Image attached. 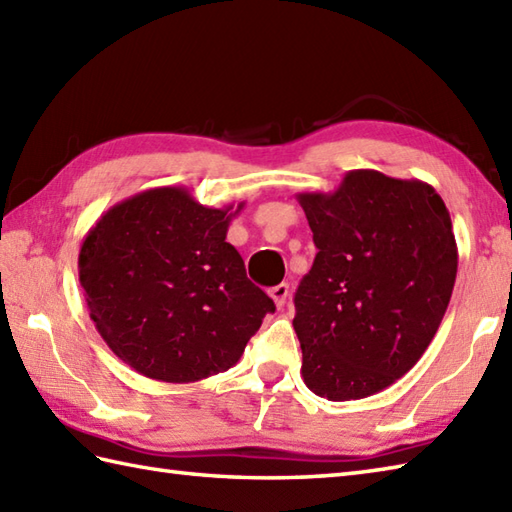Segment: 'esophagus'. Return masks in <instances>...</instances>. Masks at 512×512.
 <instances>
[{
    "mask_svg": "<svg viewBox=\"0 0 512 512\" xmlns=\"http://www.w3.org/2000/svg\"><path fill=\"white\" fill-rule=\"evenodd\" d=\"M270 297H273L275 306L281 310V308L286 306V301H288V297H290V286H288V284H279V286H275V288H270Z\"/></svg>",
    "mask_w": 512,
    "mask_h": 512,
    "instance_id": "34e87169",
    "label": "esophagus"
}]
</instances>
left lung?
<instances>
[{
    "instance_id": "obj_1",
    "label": "left lung",
    "mask_w": 512,
    "mask_h": 512,
    "mask_svg": "<svg viewBox=\"0 0 512 512\" xmlns=\"http://www.w3.org/2000/svg\"><path fill=\"white\" fill-rule=\"evenodd\" d=\"M319 253L295 295L301 376L328 400L394 385L436 336L458 275L449 209L431 184L347 171L299 193Z\"/></svg>"
}]
</instances>
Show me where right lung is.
I'll return each mask as SVG.
<instances>
[{"label":"right lung","mask_w":512,"mask_h":512,"mask_svg":"<svg viewBox=\"0 0 512 512\" xmlns=\"http://www.w3.org/2000/svg\"><path fill=\"white\" fill-rule=\"evenodd\" d=\"M244 202L204 206L187 187H156L101 215L79 253L90 319L125 365L162 383L233 367L275 303L226 242Z\"/></svg>","instance_id":"add662e5"}]
</instances>
